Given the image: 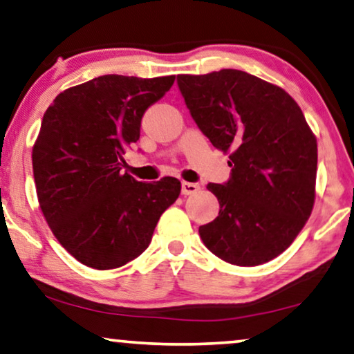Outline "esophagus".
<instances>
[{
    "label": "esophagus",
    "mask_w": 354,
    "mask_h": 354,
    "mask_svg": "<svg viewBox=\"0 0 354 354\" xmlns=\"http://www.w3.org/2000/svg\"><path fill=\"white\" fill-rule=\"evenodd\" d=\"M200 189V186L198 184H195V183H187V181H183V184H181V192H183V195H192V194H195Z\"/></svg>",
    "instance_id": "1"
}]
</instances>
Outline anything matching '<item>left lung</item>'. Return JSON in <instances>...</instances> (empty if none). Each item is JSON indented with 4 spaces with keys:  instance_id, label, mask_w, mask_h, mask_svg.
<instances>
[{
    "instance_id": "obj_1",
    "label": "left lung",
    "mask_w": 354,
    "mask_h": 354,
    "mask_svg": "<svg viewBox=\"0 0 354 354\" xmlns=\"http://www.w3.org/2000/svg\"><path fill=\"white\" fill-rule=\"evenodd\" d=\"M176 81L202 133L230 152L229 181L207 186L221 208L200 225L205 246L234 266L272 261L299 235L315 203L318 146L302 109L281 87L240 70Z\"/></svg>"
}]
</instances>
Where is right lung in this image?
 I'll return each mask as SVG.
<instances>
[{"instance_id": "1", "label": "right lung", "mask_w": 354, "mask_h": 354, "mask_svg": "<svg viewBox=\"0 0 354 354\" xmlns=\"http://www.w3.org/2000/svg\"><path fill=\"white\" fill-rule=\"evenodd\" d=\"M175 76L106 75L57 95L33 146V176L52 234L87 267L109 270L138 257L181 183H140L124 154L140 140L141 118Z\"/></svg>"}]
</instances>
